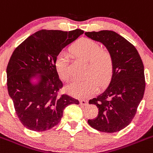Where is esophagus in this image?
I'll list each match as a JSON object with an SVG mask.
<instances>
[{
  "mask_svg": "<svg viewBox=\"0 0 153 153\" xmlns=\"http://www.w3.org/2000/svg\"><path fill=\"white\" fill-rule=\"evenodd\" d=\"M88 100H80V104L81 105H88Z\"/></svg>",
  "mask_w": 153,
  "mask_h": 153,
  "instance_id": "esophagus-1",
  "label": "esophagus"
}]
</instances>
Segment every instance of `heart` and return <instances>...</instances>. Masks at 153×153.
<instances>
[{
    "label": "heart",
    "mask_w": 153,
    "mask_h": 153,
    "mask_svg": "<svg viewBox=\"0 0 153 153\" xmlns=\"http://www.w3.org/2000/svg\"><path fill=\"white\" fill-rule=\"evenodd\" d=\"M71 51L75 56L88 61L85 73L88 77L71 81L65 88L68 94L75 97H88L96 92L98 85L103 87L110 81L113 75V59L108 51L100 50L97 43L90 38H81L72 45ZM55 67L61 79H69V59L66 54L57 56Z\"/></svg>",
    "instance_id": "b5f03b06"
}]
</instances>
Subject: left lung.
<instances>
[{"instance_id": "left-lung-1", "label": "left lung", "mask_w": 153, "mask_h": 153, "mask_svg": "<svg viewBox=\"0 0 153 153\" xmlns=\"http://www.w3.org/2000/svg\"><path fill=\"white\" fill-rule=\"evenodd\" d=\"M85 35L100 42L113 59V75L109 86L90 100L99 109L97 116L88 119L97 131L113 133L126 128L136 115L145 91L144 67L135 47L113 31H88Z\"/></svg>"}]
</instances>
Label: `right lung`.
<instances>
[{"label": "right lung", "instance_id": "right-lung-1", "mask_svg": "<svg viewBox=\"0 0 153 153\" xmlns=\"http://www.w3.org/2000/svg\"><path fill=\"white\" fill-rule=\"evenodd\" d=\"M84 33L42 29L30 35L13 53L7 67L8 94L21 123L33 131H45L59 124L63 111L79 101L59 94L62 82L55 67L62 49ZM39 81L34 85L32 77Z\"/></svg>", "mask_w": 153, "mask_h": 153}]
</instances>
